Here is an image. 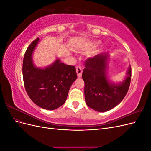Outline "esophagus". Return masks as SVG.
Listing matches in <instances>:
<instances>
[{
    "label": "esophagus",
    "instance_id": "obj_1",
    "mask_svg": "<svg viewBox=\"0 0 151 151\" xmlns=\"http://www.w3.org/2000/svg\"><path fill=\"white\" fill-rule=\"evenodd\" d=\"M76 72L78 77H81L82 76V73H83V69H82V68L79 66H77L76 67Z\"/></svg>",
    "mask_w": 151,
    "mask_h": 151
}]
</instances>
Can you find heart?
Masks as SVG:
<instances>
[{
	"mask_svg": "<svg viewBox=\"0 0 151 151\" xmlns=\"http://www.w3.org/2000/svg\"><path fill=\"white\" fill-rule=\"evenodd\" d=\"M99 44V42L90 43H89V47H90L91 48H96V47L98 46Z\"/></svg>",
	"mask_w": 151,
	"mask_h": 151,
	"instance_id": "b5f03b06",
	"label": "heart"
}]
</instances>
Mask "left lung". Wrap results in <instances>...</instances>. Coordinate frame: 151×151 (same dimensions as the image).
Wrapping results in <instances>:
<instances>
[{
	"label": "left lung",
	"instance_id": "left-lung-1",
	"mask_svg": "<svg viewBox=\"0 0 151 151\" xmlns=\"http://www.w3.org/2000/svg\"><path fill=\"white\" fill-rule=\"evenodd\" d=\"M108 54L102 53L85 61L82 77L84 81V96L87 105L95 111L110 110L125 98L130 84L132 68L129 67L126 79L120 84L110 83L106 76Z\"/></svg>",
	"mask_w": 151,
	"mask_h": 151
}]
</instances>
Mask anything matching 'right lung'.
<instances>
[{"instance_id":"1","label":"right lung","mask_w":151,"mask_h":151,"mask_svg":"<svg viewBox=\"0 0 151 151\" xmlns=\"http://www.w3.org/2000/svg\"><path fill=\"white\" fill-rule=\"evenodd\" d=\"M39 40V38L35 40L24 53L22 63L24 88L35 104L53 110L64 104L77 76L74 66L65 65L59 59L45 68L35 67L32 54Z\"/></svg>"}]
</instances>
